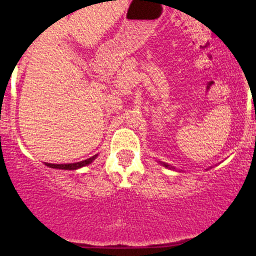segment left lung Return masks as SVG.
Masks as SVG:
<instances>
[{"instance_id":"1","label":"left lung","mask_w":256,"mask_h":256,"mask_svg":"<svg viewBox=\"0 0 256 256\" xmlns=\"http://www.w3.org/2000/svg\"><path fill=\"white\" fill-rule=\"evenodd\" d=\"M161 165L162 166H165V167H167V168H170V170H176L174 167H172V166H170L168 164H165V162H161Z\"/></svg>"}]
</instances>
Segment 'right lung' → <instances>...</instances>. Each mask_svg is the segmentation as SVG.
I'll return each mask as SVG.
<instances>
[{
  "label": "right lung",
  "mask_w": 256,
  "mask_h": 256,
  "mask_svg": "<svg viewBox=\"0 0 256 256\" xmlns=\"http://www.w3.org/2000/svg\"><path fill=\"white\" fill-rule=\"evenodd\" d=\"M96 158H98V155H94V156L86 158V160L79 161V162H74V164H48V162H46V165L48 167H52V168L71 170V171H73V170H78V168H80V167L89 165V164L92 162Z\"/></svg>",
  "instance_id": "add662e5"
}]
</instances>
